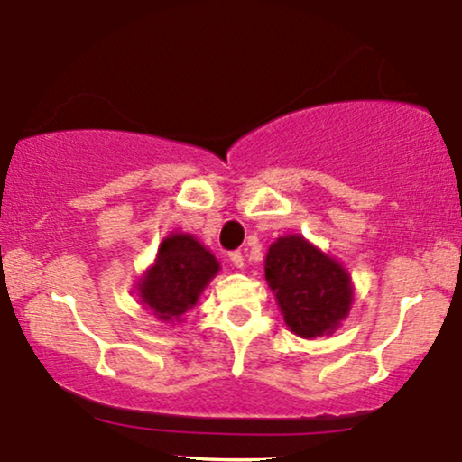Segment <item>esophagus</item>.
I'll use <instances>...</instances> for the list:
<instances>
[{
  "mask_svg": "<svg viewBox=\"0 0 462 462\" xmlns=\"http://www.w3.org/2000/svg\"><path fill=\"white\" fill-rule=\"evenodd\" d=\"M229 262L236 265V268H244V254L240 251L229 253Z\"/></svg>",
  "mask_w": 462,
  "mask_h": 462,
  "instance_id": "34e87169",
  "label": "esophagus"
}]
</instances>
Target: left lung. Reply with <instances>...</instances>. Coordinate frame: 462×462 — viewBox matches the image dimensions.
I'll use <instances>...</instances> for the list:
<instances>
[{"label": "left lung", "mask_w": 462, "mask_h": 462, "mask_svg": "<svg viewBox=\"0 0 462 462\" xmlns=\"http://www.w3.org/2000/svg\"><path fill=\"white\" fill-rule=\"evenodd\" d=\"M265 281L287 327L305 339L335 333L350 311V274L298 233L279 237L268 248Z\"/></svg>", "instance_id": "1"}]
</instances>
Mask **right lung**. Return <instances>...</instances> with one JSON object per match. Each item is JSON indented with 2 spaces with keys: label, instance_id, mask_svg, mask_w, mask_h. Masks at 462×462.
I'll return each mask as SVG.
<instances>
[{
  "label": "right lung",
  "instance_id": "1",
  "mask_svg": "<svg viewBox=\"0 0 462 462\" xmlns=\"http://www.w3.org/2000/svg\"><path fill=\"white\" fill-rule=\"evenodd\" d=\"M218 270V259L194 236L171 233L157 248L155 263L138 281L140 302L162 322H179Z\"/></svg>",
  "mask_w": 462,
  "mask_h": 462
}]
</instances>
